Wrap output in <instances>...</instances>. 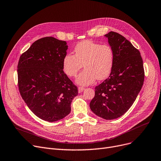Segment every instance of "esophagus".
<instances>
[{
  "instance_id": "obj_1",
  "label": "esophagus",
  "mask_w": 161,
  "mask_h": 161,
  "mask_svg": "<svg viewBox=\"0 0 161 161\" xmlns=\"http://www.w3.org/2000/svg\"><path fill=\"white\" fill-rule=\"evenodd\" d=\"M84 90H85V88L84 87H78V92H82Z\"/></svg>"
}]
</instances>
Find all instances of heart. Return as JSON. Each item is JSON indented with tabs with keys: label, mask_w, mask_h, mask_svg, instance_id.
Returning <instances> with one entry per match:
<instances>
[{
	"label": "heart",
	"mask_w": 161,
	"mask_h": 161,
	"mask_svg": "<svg viewBox=\"0 0 161 161\" xmlns=\"http://www.w3.org/2000/svg\"><path fill=\"white\" fill-rule=\"evenodd\" d=\"M74 55L67 53L63 59V69L70 78L75 77L83 66V70L75 79V83L86 86L108 78L114 62V52L108 44H100L89 40L76 44Z\"/></svg>",
	"instance_id": "heart-1"
}]
</instances>
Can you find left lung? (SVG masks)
Returning <instances> with one entry per match:
<instances>
[{
	"label": "left lung",
	"instance_id": "8db88e82",
	"mask_svg": "<svg viewBox=\"0 0 161 161\" xmlns=\"http://www.w3.org/2000/svg\"><path fill=\"white\" fill-rule=\"evenodd\" d=\"M114 52V62L109 77L95 87L90 103L95 114L106 120L122 116L129 110L144 80V69L139 51L119 33L104 35Z\"/></svg>",
	"mask_w": 161,
	"mask_h": 161
}]
</instances>
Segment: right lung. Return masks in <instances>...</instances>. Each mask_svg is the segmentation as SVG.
I'll return each instance as SVG.
<instances>
[{"label": "right lung", "mask_w": 161, "mask_h": 161, "mask_svg": "<svg viewBox=\"0 0 161 161\" xmlns=\"http://www.w3.org/2000/svg\"><path fill=\"white\" fill-rule=\"evenodd\" d=\"M65 41L53 37L40 38L23 53L18 65L21 96L32 112L49 122L61 120L71 111L78 88L64 74L63 59Z\"/></svg>", "instance_id": "obj_1"}]
</instances>
